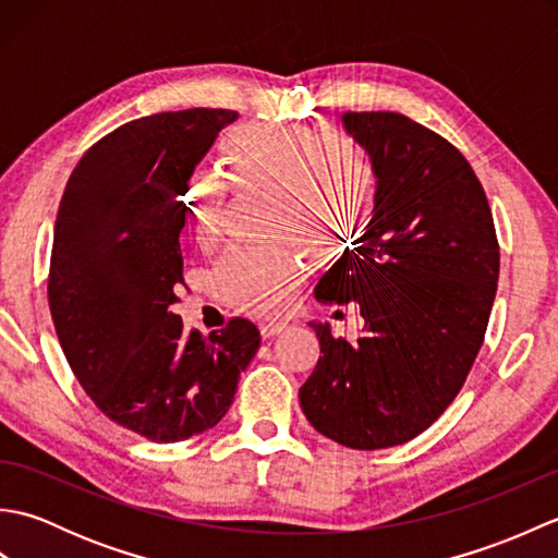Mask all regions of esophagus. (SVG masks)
I'll use <instances>...</instances> for the list:
<instances>
[{
  "instance_id": "34e87169",
  "label": "esophagus",
  "mask_w": 558,
  "mask_h": 558,
  "mask_svg": "<svg viewBox=\"0 0 558 558\" xmlns=\"http://www.w3.org/2000/svg\"><path fill=\"white\" fill-rule=\"evenodd\" d=\"M258 328H260V336L272 338L288 328V322H280V318H266V322L258 324Z\"/></svg>"
}]
</instances>
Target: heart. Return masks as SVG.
Returning <instances> with one entry per match:
<instances>
[{
	"mask_svg": "<svg viewBox=\"0 0 558 558\" xmlns=\"http://www.w3.org/2000/svg\"><path fill=\"white\" fill-rule=\"evenodd\" d=\"M222 148L236 186L270 192L268 232L314 256L354 240L372 218L378 174L345 136L324 138L306 126H236ZM228 196L230 184L216 170L189 177L184 208L196 244L218 236ZM302 270V252L286 242L232 248L216 268V286L232 306L272 312L288 302Z\"/></svg>",
	"mask_w": 558,
	"mask_h": 558,
	"instance_id": "heart-1",
	"label": "heart"
}]
</instances>
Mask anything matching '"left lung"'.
<instances>
[{
  "instance_id": "1",
  "label": "left lung",
  "mask_w": 558,
  "mask_h": 558,
  "mask_svg": "<svg viewBox=\"0 0 558 558\" xmlns=\"http://www.w3.org/2000/svg\"><path fill=\"white\" fill-rule=\"evenodd\" d=\"M378 174L374 218L318 280V302H357L364 336L316 330L300 388L318 434L376 450L405 444L453 402L475 364L499 280L487 194L465 156L398 112H345Z\"/></svg>"
}]
</instances>
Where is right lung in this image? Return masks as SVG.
<instances>
[{
	"label": "right lung",
	"mask_w": 558,
	"mask_h": 558,
	"mask_svg": "<svg viewBox=\"0 0 558 558\" xmlns=\"http://www.w3.org/2000/svg\"><path fill=\"white\" fill-rule=\"evenodd\" d=\"M234 120L194 108L117 126L83 153L57 213L47 300L59 345L105 417L156 444L213 429L260 345L246 318L204 338L172 314L184 189Z\"/></svg>",
	"instance_id": "obj_1"
}]
</instances>
